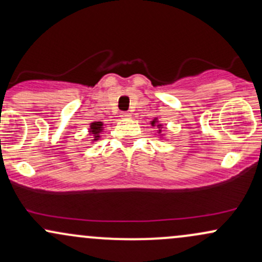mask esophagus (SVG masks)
Masks as SVG:
<instances>
[{
	"label": "esophagus",
	"instance_id": "obj_1",
	"mask_svg": "<svg viewBox=\"0 0 262 262\" xmlns=\"http://www.w3.org/2000/svg\"><path fill=\"white\" fill-rule=\"evenodd\" d=\"M122 114V118H125V119H128V118H130V117H132V114L130 113H129V112H122L121 113Z\"/></svg>",
	"mask_w": 262,
	"mask_h": 262
}]
</instances>
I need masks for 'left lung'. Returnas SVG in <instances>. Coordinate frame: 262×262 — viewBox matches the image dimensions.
<instances>
[{
	"instance_id": "8db88e82",
	"label": "left lung",
	"mask_w": 262,
	"mask_h": 262,
	"mask_svg": "<svg viewBox=\"0 0 262 262\" xmlns=\"http://www.w3.org/2000/svg\"><path fill=\"white\" fill-rule=\"evenodd\" d=\"M155 124H156V118L154 119V121H152V122H151V125H152V127H155ZM158 127H159V128H160V125H158ZM159 133H161V130H159Z\"/></svg>"
}]
</instances>
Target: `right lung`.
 <instances>
[{"instance_id": "1", "label": "right lung", "mask_w": 262, "mask_h": 262, "mask_svg": "<svg viewBox=\"0 0 262 262\" xmlns=\"http://www.w3.org/2000/svg\"><path fill=\"white\" fill-rule=\"evenodd\" d=\"M102 122H93L91 123V127H90V133L92 134L93 140L100 139V133L102 132Z\"/></svg>"}]
</instances>
